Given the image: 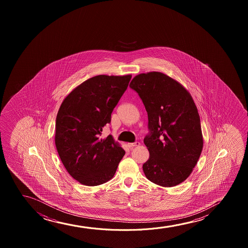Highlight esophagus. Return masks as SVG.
Wrapping results in <instances>:
<instances>
[{"instance_id": "obj_1", "label": "esophagus", "mask_w": 248, "mask_h": 248, "mask_svg": "<svg viewBox=\"0 0 248 248\" xmlns=\"http://www.w3.org/2000/svg\"><path fill=\"white\" fill-rule=\"evenodd\" d=\"M140 142L139 141H136V142L134 143H128V146H129V148H134V147H136V146H139Z\"/></svg>"}]
</instances>
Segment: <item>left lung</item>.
I'll use <instances>...</instances> for the list:
<instances>
[{
    "instance_id": "left-lung-1",
    "label": "left lung",
    "mask_w": 248,
    "mask_h": 248,
    "mask_svg": "<svg viewBox=\"0 0 248 248\" xmlns=\"http://www.w3.org/2000/svg\"><path fill=\"white\" fill-rule=\"evenodd\" d=\"M129 86L139 94L148 115L150 134L144 143L150 156L143 164L145 175L161 186L182 183L203 147L200 117L192 96L161 72L136 75Z\"/></svg>"
}]
</instances>
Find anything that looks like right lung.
I'll return each mask as SVG.
<instances>
[{
    "label": "right lung",
    "instance_id": "add662e5",
    "mask_svg": "<svg viewBox=\"0 0 248 248\" xmlns=\"http://www.w3.org/2000/svg\"><path fill=\"white\" fill-rule=\"evenodd\" d=\"M130 78L131 75H96L78 85L62 102L55 144L65 169L82 185L95 186L109 181L125 154L111 135L106 138L101 135Z\"/></svg>",
    "mask_w": 248,
    "mask_h": 248
}]
</instances>
